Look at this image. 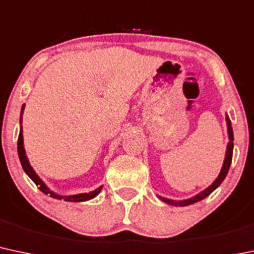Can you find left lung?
Masks as SVG:
<instances>
[{
	"mask_svg": "<svg viewBox=\"0 0 254 254\" xmlns=\"http://www.w3.org/2000/svg\"><path fill=\"white\" fill-rule=\"evenodd\" d=\"M225 122H227V127H228V137H229V142H228V146H227V150H225V158L224 161H223V166L221 169V172H219L218 177L213 181L212 185L208 186L207 188H205L204 190L197 193L194 196L189 197V199H185V200H172V199H168V197H163L160 195H158L159 199L161 201L166 202V204L171 205V206H188L191 204H195V202L200 201V200L205 199L206 196H208L214 189L218 188L221 186V183L224 181L225 176H227L228 171H229L230 168V164H231V158H233V148H234V133H233V127H231V123L229 117L225 116Z\"/></svg>",
	"mask_w": 254,
	"mask_h": 254,
	"instance_id": "8db88e82",
	"label": "left lung"
}]
</instances>
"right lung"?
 I'll return each mask as SVG.
<instances>
[{
    "label": "right lung",
    "instance_id": "obj_1",
    "mask_svg": "<svg viewBox=\"0 0 254 254\" xmlns=\"http://www.w3.org/2000/svg\"><path fill=\"white\" fill-rule=\"evenodd\" d=\"M24 108H25V105H23V107H21V113H20V132H19V138H18V154H19V159H20L21 166H23L25 174L31 178L33 182H35L36 186H38V188H40L41 191H43V193L47 195H50V196L54 197V199L65 200V201H69V202H82V201H88V200H90V199H94V197H95L96 195L101 191L102 186H100L99 188L95 189V190L89 191V193H80V194H73V195H60V194L54 193L53 190H50L48 187H47L46 183H44L43 181L40 178V176L36 174V171L33 170L31 164H30L29 159H27L26 152H25V148H24L23 125H21V123H23L21 117H23Z\"/></svg>",
    "mask_w": 254,
    "mask_h": 254
}]
</instances>
